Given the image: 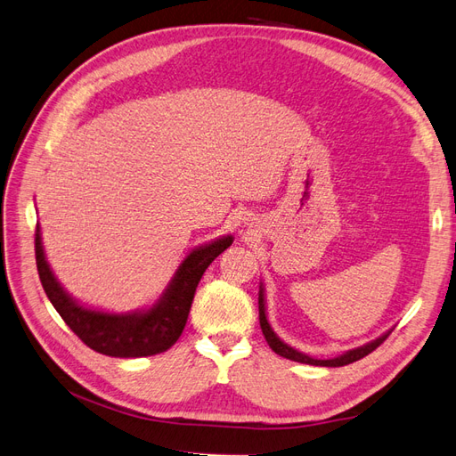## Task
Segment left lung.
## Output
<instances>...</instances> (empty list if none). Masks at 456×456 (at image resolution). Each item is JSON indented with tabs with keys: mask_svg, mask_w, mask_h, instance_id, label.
Here are the masks:
<instances>
[{
	"mask_svg": "<svg viewBox=\"0 0 456 456\" xmlns=\"http://www.w3.org/2000/svg\"><path fill=\"white\" fill-rule=\"evenodd\" d=\"M258 320H260L262 335H265L266 342L270 344V348L275 354L281 355V357H287V360H291V362L308 363V365H320V367H342V365H348V363H354L357 360H362V357L369 355L372 350H377L380 344L386 338H388V335H390V330H388V333H384L382 337L363 344V346H360V348H354V350L344 352L342 355L333 357V360H315V357H310L306 354H302V352L291 348V346H289V344H285L278 335L273 333V329L270 327L268 317H266V300H265V287H262V283H260V289H258Z\"/></svg>",
	"mask_w": 456,
	"mask_h": 456,
	"instance_id": "obj_1",
	"label": "left lung"
}]
</instances>
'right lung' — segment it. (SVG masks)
I'll list each match as a JSON object with an SVG mask.
<instances>
[{
	"mask_svg": "<svg viewBox=\"0 0 456 456\" xmlns=\"http://www.w3.org/2000/svg\"><path fill=\"white\" fill-rule=\"evenodd\" d=\"M232 241V236H223L191 251L156 305L131 314L93 310L68 295L49 268L39 226L36 228V265L51 305L91 350L112 357H144L169 350L183 335L203 272Z\"/></svg>",
	"mask_w": 456,
	"mask_h": 456,
	"instance_id": "1",
	"label": "right lung"
}]
</instances>
